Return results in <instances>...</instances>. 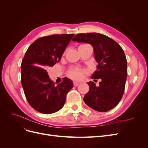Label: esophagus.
Segmentation results:
<instances>
[{
    "label": "esophagus",
    "mask_w": 148,
    "mask_h": 148,
    "mask_svg": "<svg viewBox=\"0 0 148 148\" xmlns=\"http://www.w3.org/2000/svg\"><path fill=\"white\" fill-rule=\"evenodd\" d=\"M73 84L74 86H78V85L79 84V83H78L77 82H73Z\"/></svg>",
    "instance_id": "1"
}]
</instances>
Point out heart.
<instances>
[{"mask_svg":"<svg viewBox=\"0 0 148 148\" xmlns=\"http://www.w3.org/2000/svg\"><path fill=\"white\" fill-rule=\"evenodd\" d=\"M88 44H82L78 47L87 46ZM89 73L88 70L84 68H81L78 66H71L67 71L66 75L69 78L75 81H79L82 79L85 75H87Z\"/></svg>","mask_w":148,"mask_h":148,"instance_id":"obj_1","label":"heart"}]
</instances>
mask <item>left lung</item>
Here are the masks:
<instances>
[{
	"label": "left lung",
	"mask_w": 148,
	"mask_h": 148,
	"mask_svg": "<svg viewBox=\"0 0 148 148\" xmlns=\"http://www.w3.org/2000/svg\"><path fill=\"white\" fill-rule=\"evenodd\" d=\"M73 41L90 44L94 48L97 69L92 75L95 81L87 83L89 90L83 100L91 108L107 112L117 106L123 96L127 75V61L122 48L114 39L100 33L77 34Z\"/></svg>",
	"instance_id": "1"
}]
</instances>
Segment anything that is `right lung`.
Returning a JSON list of instances; mask_svg holds the SVG:
<instances>
[{"instance_id": "right-lung-1", "label": "right lung", "mask_w": 148, "mask_h": 148, "mask_svg": "<svg viewBox=\"0 0 148 148\" xmlns=\"http://www.w3.org/2000/svg\"><path fill=\"white\" fill-rule=\"evenodd\" d=\"M75 34H52L39 38L26 51L21 65V82L30 106L39 112L51 114L64 107L67 93L73 88L64 78L55 85L47 70L58 63Z\"/></svg>"}]
</instances>
